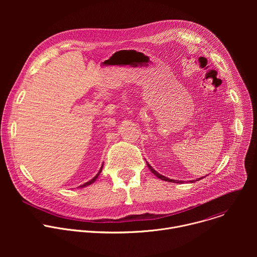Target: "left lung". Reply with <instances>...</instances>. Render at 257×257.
<instances>
[{
    "mask_svg": "<svg viewBox=\"0 0 257 257\" xmlns=\"http://www.w3.org/2000/svg\"><path fill=\"white\" fill-rule=\"evenodd\" d=\"M146 163H148V162H146ZM148 167L150 168V170L152 171V173H154L159 179H161V180H165V181H168V182H173V183H182L183 181H178V180H173V179H169V178H167V177H165V176H163V175H161V174H159L156 170H154L153 169V167L148 163ZM200 179H202V178H198L196 181H199ZM190 183H193L194 182V180L193 181H189Z\"/></svg>",
    "mask_w": 257,
    "mask_h": 257,
    "instance_id": "8db88e82",
    "label": "left lung"
}]
</instances>
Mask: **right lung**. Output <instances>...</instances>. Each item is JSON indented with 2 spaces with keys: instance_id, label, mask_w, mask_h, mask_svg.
<instances>
[{
  "instance_id": "obj_1",
  "label": "right lung",
  "mask_w": 257,
  "mask_h": 257,
  "mask_svg": "<svg viewBox=\"0 0 257 257\" xmlns=\"http://www.w3.org/2000/svg\"><path fill=\"white\" fill-rule=\"evenodd\" d=\"M101 170H102V167H101V168H100V170H99V171H98V173H97V174H96V175H95V176H94V177H93V178H92V179H91V180H90V181H88V182H86V183H84V184H83V185H81V186H79V187H81V188H83V187H86V186H88V185H90V184H92V183H93V182H95V180H96V179H97V177H98V176H99V174H100V173H101Z\"/></svg>"
}]
</instances>
